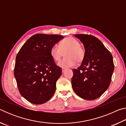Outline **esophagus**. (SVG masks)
<instances>
[{"label":"esophagus","instance_id":"obj_1","mask_svg":"<svg viewBox=\"0 0 126 126\" xmlns=\"http://www.w3.org/2000/svg\"><path fill=\"white\" fill-rule=\"evenodd\" d=\"M66 69H66L65 68H62V72L63 73V72H64Z\"/></svg>","mask_w":126,"mask_h":126}]
</instances>
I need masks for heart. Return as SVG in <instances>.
Masks as SVG:
<instances>
[{"mask_svg": "<svg viewBox=\"0 0 126 126\" xmlns=\"http://www.w3.org/2000/svg\"><path fill=\"white\" fill-rule=\"evenodd\" d=\"M65 57L58 63L59 67L69 68L74 67L76 63L82 62L85 57V50L80 45L78 40L73 37H68L60 42L59 46L55 44L50 48V54L55 61H58L63 56Z\"/></svg>", "mask_w": 126, "mask_h": 126, "instance_id": "heart-1", "label": "heart"}]
</instances>
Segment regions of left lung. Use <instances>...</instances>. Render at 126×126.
Wrapping results in <instances>:
<instances>
[{"label":"left lung","instance_id":"8db88e82","mask_svg":"<svg viewBox=\"0 0 126 126\" xmlns=\"http://www.w3.org/2000/svg\"><path fill=\"white\" fill-rule=\"evenodd\" d=\"M74 36L83 44L86 54L81 65L73 70L72 88L83 99H95L103 94L110 83L114 68L112 55L93 35Z\"/></svg>","mask_w":126,"mask_h":126}]
</instances>
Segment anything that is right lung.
<instances>
[{"label": "right lung", "mask_w": 126, "mask_h": 126, "mask_svg": "<svg viewBox=\"0 0 126 126\" xmlns=\"http://www.w3.org/2000/svg\"><path fill=\"white\" fill-rule=\"evenodd\" d=\"M63 37L55 34L33 35L16 55L14 74L17 86L20 94L32 103H46L55 93L62 69L55 64L50 50Z\"/></svg>", "instance_id": "right-lung-1"}]
</instances>
